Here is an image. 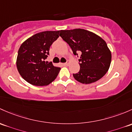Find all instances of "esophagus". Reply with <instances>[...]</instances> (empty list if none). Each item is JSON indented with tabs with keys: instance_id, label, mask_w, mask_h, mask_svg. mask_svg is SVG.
Returning a JSON list of instances; mask_svg holds the SVG:
<instances>
[{
	"instance_id": "obj_1",
	"label": "esophagus",
	"mask_w": 132,
	"mask_h": 132,
	"mask_svg": "<svg viewBox=\"0 0 132 132\" xmlns=\"http://www.w3.org/2000/svg\"><path fill=\"white\" fill-rule=\"evenodd\" d=\"M69 63H70V61H67V62L64 63V66H68Z\"/></svg>"
}]
</instances>
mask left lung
I'll return each mask as SVG.
<instances>
[{
	"mask_svg": "<svg viewBox=\"0 0 132 132\" xmlns=\"http://www.w3.org/2000/svg\"><path fill=\"white\" fill-rule=\"evenodd\" d=\"M59 36L68 44L74 55L78 56V52L81 54L78 59L80 71L73 74L76 80L89 84L105 75L110 66L111 53L102 38L80 28L61 30Z\"/></svg>",
	"mask_w": 132,
	"mask_h": 132,
	"instance_id": "left-lung-1",
	"label": "left lung"
}]
</instances>
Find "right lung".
<instances>
[{
    "mask_svg": "<svg viewBox=\"0 0 132 132\" xmlns=\"http://www.w3.org/2000/svg\"><path fill=\"white\" fill-rule=\"evenodd\" d=\"M60 31L38 33L24 41L19 48L16 66L19 74L29 84L45 86L56 78L61 68L45 61L49 48L59 37Z\"/></svg>",
    "mask_w": 132,
    "mask_h": 132,
    "instance_id": "1",
    "label": "right lung"
}]
</instances>
